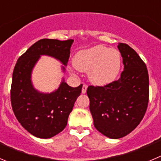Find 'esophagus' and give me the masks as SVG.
Returning <instances> with one entry per match:
<instances>
[{
    "label": "esophagus",
    "mask_w": 161,
    "mask_h": 161,
    "mask_svg": "<svg viewBox=\"0 0 161 161\" xmlns=\"http://www.w3.org/2000/svg\"><path fill=\"white\" fill-rule=\"evenodd\" d=\"M87 88H88V85H83V87H82V93H86V90H87Z\"/></svg>",
    "instance_id": "esophagus-1"
}]
</instances>
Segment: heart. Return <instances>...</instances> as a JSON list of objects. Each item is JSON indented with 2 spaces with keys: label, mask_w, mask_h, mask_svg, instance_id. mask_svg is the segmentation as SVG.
Returning a JSON list of instances; mask_svg holds the SVG:
<instances>
[{
  "label": "heart",
  "mask_w": 161,
  "mask_h": 161,
  "mask_svg": "<svg viewBox=\"0 0 161 161\" xmlns=\"http://www.w3.org/2000/svg\"><path fill=\"white\" fill-rule=\"evenodd\" d=\"M121 64L119 51L101 45L80 51L73 58L75 68L80 72H88L89 80L99 86L112 83L120 72ZM71 72H74L72 68Z\"/></svg>",
  "instance_id": "obj_1"
}]
</instances>
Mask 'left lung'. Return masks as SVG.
<instances>
[{"label":"left lung","instance_id":"8db88e82","mask_svg":"<svg viewBox=\"0 0 161 161\" xmlns=\"http://www.w3.org/2000/svg\"><path fill=\"white\" fill-rule=\"evenodd\" d=\"M124 70L120 78L104 86L89 85L87 95L95 128L110 139H119L136 129L149 100L147 67L127 44L118 45Z\"/></svg>","mask_w":161,"mask_h":161}]
</instances>
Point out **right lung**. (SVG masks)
I'll use <instances>...</instances> for the list:
<instances>
[{"instance_id": "1", "label": "right lung", "mask_w": 161, "mask_h": 161, "mask_svg": "<svg viewBox=\"0 0 161 161\" xmlns=\"http://www.w3.org/2000/svg\"><path fill=\"white\" fill-rule=\"evenodd\" d=\"M73 41L40 39L18 58L14 67L10 90L12 109L21 125L35 137L52 138L65 128L82 85L72 88L63 81L53 93H39L31 84V71L41 55L68 64Z\"/></svg>"}]
</instances>
